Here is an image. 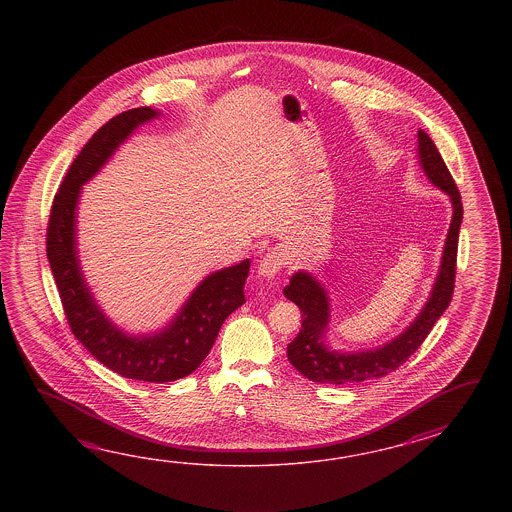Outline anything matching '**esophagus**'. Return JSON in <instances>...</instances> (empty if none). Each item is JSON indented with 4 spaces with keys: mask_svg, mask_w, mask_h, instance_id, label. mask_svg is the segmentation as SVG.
<instances>
[{
    "mask_svg": "<svg viewBox=\"0 0 512 512\" xmlns=\"http://www.w3.org/2000/svg\"><path fill=\"white\" fill-rule=\"evenodd\" d=\"M282 265V252L276 251V249H271V251L267 252V254L261 258L260 265H258V271H260L261 276L271 278V276H274L276 272L282 269Z\"/></svg>",
    "mask_w": 512,
    "mask_h": 512,
    "instance_id": "esophagus-1",
    "label": "esophagus"
}]
</instances>
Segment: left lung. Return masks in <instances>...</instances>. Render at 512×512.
<instances>
[{
	"label": "left lung",
	"mask_w": 512,
	"mask_h": 512,
	"mask_svg": "<svg viewBox=\"0 0 512 512\" xmlns=\"http://www.w3.org/2000/svg\"><path fill=\"white\" fill-rule=\"evenodd\" d=\"M419 159L425 168L428 179L445 190L452 199L454 216L446 236L441 271L437 276L434 291L425 309L417 316L412 326L404 331L399 338L390 344L375 349V351H360V353H333L322 344V335L327 326L326 291L315 278L307 272H296L291 283L283 289V294L300 307L302 311V329L293 342L287 346V359L296 370L300 371L309 381L320 384H346V382L368 381L381 379L384 375L403 366L410 355H414L419 346L425 342L428 333L432 331L439 316L445 313L446 307L452 300L454 285H456L457 241L459 227L463 219V203L452 175L446 168L441 153L434 141L419 130Z\"/></svg>",
	"instance_id": "left-lung-1"
}]
</instances>
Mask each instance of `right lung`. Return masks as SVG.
I'll list each match as a JSON object with an SVG mask.
<instances>
[{
    "mask_svg": "<svg viewBox=\"0 0 512 512\" xmlns=\"http://www.w3.org/2000/svg\"><path fill=\"white\" fill-rule=\"evenodd\" d=\"M152 108L122 111L109 119L80 150L53 199L47 221V260L55 276L69 329L82 346L115 373L144 382L183 379L199 368L216 342L225 318L245 304V280L251 261L210 274L196 289L174 324L155 337L122 335L98 311L78 269L75 251V205L80 186L91 179L109 155L141 122L153 119Z\"/></svg>",
    "mask_w": 512,
    "mask_h": 512,
    "instance_id": "right-lung-1",
    "label": "right lung"
}]
</instances>
